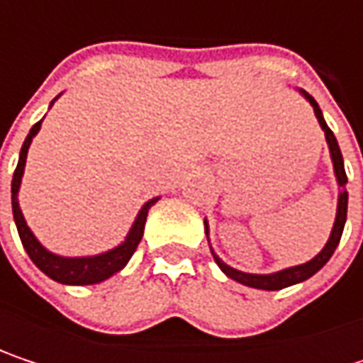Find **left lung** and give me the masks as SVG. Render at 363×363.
I'll use <instances>...</instances> for the list:
<instances>
[{
  "mask_svg": "<svg viewBox=\"0 0 363 363\" xmlns=\"http://www.w3.org/2000/svg\"><path fill=\"white\" fill-rule=\"evenodd\" d=\"M301 94L311 103V107L315 111V117H318V121H320V125H322V130H324V134H326L328 149H330V157H332V166H334V177H336V182H338V186H340L338 206H336V218H334V227H332V233H330V238H328L326 246L322 248V252L318 254V256H313L311 260H307V262H303V264L288 267V269H281V271H275V273H267V275L238 271V269L229 267L227 262H223V260L216 256V252L210 248L214 260H216V264L220 267V271H223L227 277H231V279H235V281H240V284H244V286L256 288V290H281V288L301 284V281L309 279L311 275H315V273L326 264L328 260H330V256L334 254V250H336V246H338V242H340V235H342V229H345V220H347V201H349V193H347V189H345V184H347V174H345L342 153H340V149H338L336 136H334L332 130L328 128L326 119H324V115H322L320 105L315 103V99L309 96L305 90H301ZM203 227H206V235H208V233H210L208 220H203ZM208 242H210V240H208Z\"/></svg>",
  "mask_w": 363,
  "mask_h": 363,
  "instance_id": "left-lung-1",
  "label": "left lung"
}]
</instances>
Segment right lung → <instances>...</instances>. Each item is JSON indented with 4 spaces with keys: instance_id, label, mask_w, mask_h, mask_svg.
Masks as SVG:
<instances>
[{
    "instance_id": "right-lung-1",
    "label": "right lung",
    "mask_w": 363,
    "mask_h": 363,
    "mask_svg": "<svg viewBox=\"0 0 363 363\" xmlns=\"http://www.w3.org/2000/svg\"><path fill=\"white\" fill-rule=\"evenodd\" d=\"M56 101V99H54ZM54 101L50 103V107L54 105ZM43 121V119H41ZM41 121H37L35 125L31 128V132L27 134L25 143H23V149H21V157H18V166L14 170V177H12V212H14V223H16V229H18V235H21V242L25 246V250L29 254V258L35 262V267L39 271H43L50 279L58 281V284H67V286H90V284H101L105 279H109L111 275H115L117 271H121L128 260L132 258L134 250L138 248L140 240H143V233H145V223H147V214H149V208L160 199V197H153L149 199L132 229L128 231L125 240L115 246L113 250H107L103 254H94V256H58V254L45 250L39 240L33 235V231L29 229L25 216H23V210L18 206V189H21V181H23V174H25V164H27V153H29V147H31V140L39 132L41 128Z\"/></svg>"
}]
</instances>
